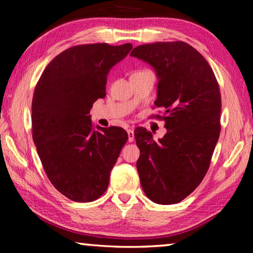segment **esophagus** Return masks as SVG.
<instances>
[{
    "mask_svg": "<svg viewBox=\"0 0 253 253\" xmlns=\"http://www.w3.org/2000/svg\"><path fill=\"white\" fill-rule=\"evenodd\" d=\"M127 134H128V142L132 143L135 139V134H134V130L132 129H127Z\"/></svg>",
    "mask_w": 253,
    "mask_h": 253,
    "instance_id": "34e87169",
    "label": "esophagus"
}]
</instances>
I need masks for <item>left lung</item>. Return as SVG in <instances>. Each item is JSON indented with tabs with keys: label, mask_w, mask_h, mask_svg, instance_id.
<instances>
[{
	"label": "left lung",
	"mask_w": 253,
	"mask_h": 253,
	"mask_svg": "<svg viewBox=\"0 0 253 253\" xmlns=\"http://www.w3.org/2000/svg\"><path fill=\"white\" fill-rule=\"evenodd\" d=\"M130 55L155 70L154 105L165 109L163 119L168 130L154 140L146 128L135 129L140 184L153 202L178 203L202 182L219 139V84L203 55L185 42L138 45Z\"/></svg>",
	"instance_id": "left-lung-1"
}]
</instances>
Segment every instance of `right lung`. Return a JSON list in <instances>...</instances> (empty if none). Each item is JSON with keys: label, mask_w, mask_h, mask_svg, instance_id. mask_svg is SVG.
<instances>
[{"label": "right lung", "mask_w": 253, "mask_h": 253, "mask_svg": "<svg viewBox=\"0 0 253 253\" xmlns=\"http://www.w3.org/2000/svg\"><path fill=\"white\" fill-rule=\"evenodd\" d=\"M130 43L71 46L42 72L32 99V137L45 174L60 193L92 202L105 193L126 144L121 127L93 129V102L106 96L107 76Z\"/></svg>", "instance_id": "obj_1"}]
</instances>
